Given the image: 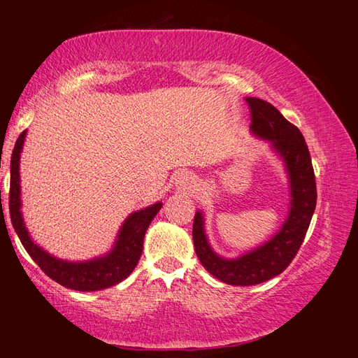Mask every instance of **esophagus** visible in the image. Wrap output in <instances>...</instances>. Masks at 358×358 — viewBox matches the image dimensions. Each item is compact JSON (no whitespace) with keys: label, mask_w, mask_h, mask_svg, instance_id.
Returning a JSON list of instances; mask_svg holds the SVG:
<instances>
[{"label":"esophagus","mask_w":358,"mask_h":358,"mask_svg":"<svg viewBox=\"0 0 358 358\" xmlns=\"http://www.w3.org/2000/svg\"><path fill=\"white\" fill-rule=\"evenodd\" d=\"M178 187H180L182 189H192L194 187H196V180H194L192 176L189 175H183V176H179L178 179Z\"/></svg>","instance_id":"obj_1"}]
</instances>
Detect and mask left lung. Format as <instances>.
I'll return each mask as SVG.
<instances>
[{
	"mask_svg": "<svg viewBox=\"0 0 358 358\" xmlns=\"http://www.w3.org/2000/svg\"><path fill=\"white\" fill-rule=\"evenodd\" d=\"M251 131L273 142L282 157L291 188V208L282 229L267 243L236 259L216 255L204 234L203 215L194 216L192 241L203 267L216 279L230 285H257L282 273L297 255L317 206V182L305 137L270 103L248 96Z\"/></svg>",
	"mask_w": 358,
	"mask_h": 358,
	"instance_id": "obj_1",
	"label": "left lung"
}]
</instances>
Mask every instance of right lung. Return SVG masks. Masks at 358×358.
<instances>
[{
  "label": "right lung",
  "mask_w": 358,
  "mask_h": 358,
  "mask_svg": "<svg viewBox=\"0 0 358 358\" xmlns=\"http://www.w3.org/2000/svg\"><path fill=\"white\" fill-rule=\"evenodd\" d=\"M27 131L20 133L10 161V197L8 209L10 218L17 233L20 242L29 257L50 279L62 287L76 291H96L113 287L124 280L137 266L143 251V237L148 227L161 209V203H155L149 208L134 212L125 220L117 241L112 251L92 262L69 263L43 251L31 241L20 215V185H19V158L24 146Z\"/></svg>",
  "instance_id": "1"
}]
</instances>
